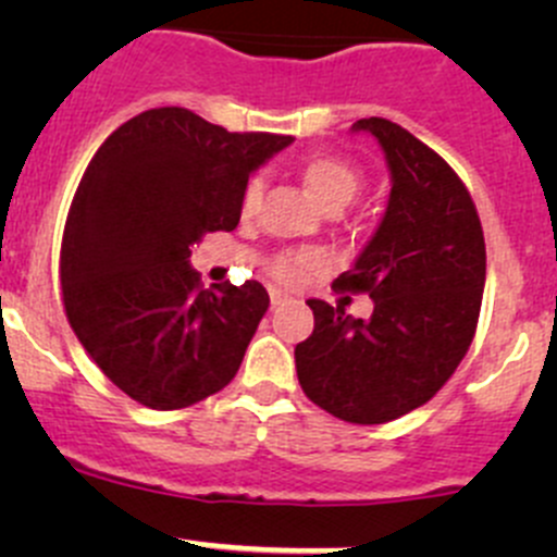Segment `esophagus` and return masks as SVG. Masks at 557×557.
Masks as SVG:
<instances>
[{"mask_svg":"<svg viewBox=\"0 0 557 557\" xmlns=\"http://www.w3.org/2000/svg\"><path fill=\"white\" fill-rule=\"evenodd\" d=\"M288 299V296L283 294V290L280 288H269V301H272V307H277V305H283V301Z\"/></svg>","mask_w":557,"mask_h":557,"instance_id":"obj_1","label":"esophagus"}]
</instances>
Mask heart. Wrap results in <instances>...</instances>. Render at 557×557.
<instances>
[{
  "mask_svg": "<svg viewBox=\"0 0 557 557\" xmlns=\"http://www.w3.org/2000/svg\"><path fill=\"white\" fill-rule=\"evenodd\" d=\"M305 183L310 188V194L325 210H345L352 199H356L358 188H361V174L352 170L350 164L339 159H312L305 164ZM263 194V180L250 177L247 180L243 199H239V212L243 218H250L252 212L258 210V201H261ZM312 258L307 252H285L274 261V274L280 280H294L296 274L305 267H310Z\"/></svg>",
  "mask_w": 557,
  "mask_h": 557,
  "instance_id": "obj_1",
  "label": "heart"
}]
</instances>
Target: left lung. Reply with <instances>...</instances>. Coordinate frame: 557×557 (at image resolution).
Instances as JSON below:
<instances>
[{"instance_id":"left-lung-1","label":"left lung","mask_w":557,"mask_h":557,"mask_svg":"<svg viewBox=\"0 0 557 557\" xmlns=\"http://www.w3.org/2000/svg\"><path fill=\"white\" fill-rule=\"evenodd\" d=\"M385 153V215L336 288L367 290L372 318L310 299L314 331L296 345L310 401L377 425L429 401L463 361L485 290V237L469 190L429 145L385 117H363Z\"/></svg>"}]
</instances>
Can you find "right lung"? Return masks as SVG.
Here are the masks:
<instances>
[{"label": "right lung", "mask_w": 557, "mask_h": 557, "mask_svg": "<svg viewBox=\"0 0 557 557\" xmlns=\"http://www.w3.org/2000/svg\"><path fill=\"white\" fill-rule=\"evenodd\" d=\"M290 143L159 107L117 126L91 159L61 243L64 310L134 401L170 412L234 380L269 294L256 280L201 288L188 258L207 232L237 228L250 174Z\"/></svg>", "instance_id": "right-lung-1"}]
</instances>
